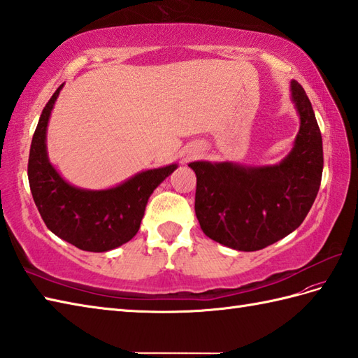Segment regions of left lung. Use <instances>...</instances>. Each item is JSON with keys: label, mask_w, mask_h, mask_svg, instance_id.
I'll return each instance as SVG.
<instances>
[{"label": "left lung", "mask_w": 358, "mask_h": 358, "mask_svg": "<svg viewBox=\"0 0 358 358\" xmlns=\"http://www.w3.org/2000/svg\"><path fill=\"white\" fill-rule=\"evenodd\" d=\"M301 119L293 149L270 166L192 162L196 173L195 213L206 236L239 252L278 243L303 222L317 196L322 134L313 106L297 80L289 84Z\"/></svg>", "instance_id": "left-lung-1"}]
</instances>
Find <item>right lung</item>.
I'll return each mask as SVG.
<instances>
[{
    "label": "right lung",
    "instance_id": "add662e5",
    "mask_svg": "<svg viewBox=\"0 0 358 358\" xmlns=\"http://www.w3.org/2000/svg\"><path fill=\"white\" fill-rule=\"evenodd\" d=\"M61 85L41 114L29 155V182L45 226L85 252H108L128 243L140 229L149 196L178 168L177 163L136 173L120 185L91 190L65 181L50 163L47 127Z\"/></svg>",
    "mask_w": 358,
    "mask_h": 358
}]
</instances>
